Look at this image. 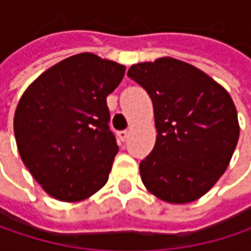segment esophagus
<instances>
[{
  "label": "esophagus",
  "instance_id": "1",
  "mask_svg": "<svg viewBox=\"0 0 251 251\" xmlns=\"http://www.w3.org/2000/svg\"><path fill=\"white\" fill-rule=\"evenodd\" d=\"M127 135H129L127 130H119V132H118V138H119V141H122V142L127 138Z\"/></svg>",
  "mask_w": 251,
  "mask_h": 251
}]
</instances>
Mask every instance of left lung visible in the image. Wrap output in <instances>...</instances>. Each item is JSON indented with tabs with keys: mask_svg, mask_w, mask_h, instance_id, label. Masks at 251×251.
Returning <instances> with one entry per match:
<instances>
[{
	"mask_svg": "<svg viewBox=\"0 0 251 251\" xmlns=\"http://www.w3.org/2000/svg\"><path fill=\"white\" fill-rule=\"evenodd\" d=\"M127 76L154 106L157 139L139 163L142 183L169 203L202 198L226 173L238 142L231 96L199 68L169 56L135 64Z\"/></svg>",
	"mask_w": 251,
	"mask_h": 251,
	"instance_id": "1",
	"label": "left lung"
}]
</instances>
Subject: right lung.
<instances>
[{
    "instance_id": "right-lung-1",
    "label": "right lung",
    "mask_w": 251,
    "mask_h": 251,
    "mask_svg": "<svg viewBox=\"0 0 251 251\" xmlns=\"http://www.w3.org/2000/svg\"><path fill=\"white\" fill-rule=\"evenodd\" d=\"M125 65L94 53L70 56L39 75L14 113L20 157L43 190L62 202L99 192L119 151L106 97Z\"/></svg>"
}]
</instances>
